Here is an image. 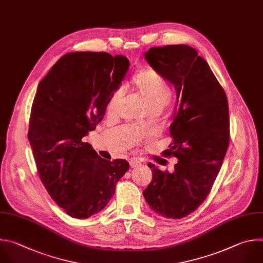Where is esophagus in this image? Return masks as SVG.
<instances>
[{
  "mask_svg": "<svg viewBox=\"0 0 263 263\" xmlns=\"http://www.w3.org/2000/svg\"><path fill=\"white\" fill-rule=\"evenodd\" d=\"M129 165H130L132 168H136V167H138V166L141 165V162H140L139 160H137V159H133V160H130V162H129Z\"/></svg>",
  "mask_w": 263,
  "mask_h": 263,
  "instance_id": "obj_1",
  "label": "esophagus"
}]
</instances>
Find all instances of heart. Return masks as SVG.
I'll return each mask as SVG.
<instances>
[{
	"label": "heart",
	"instance_id": "heart-1",
	"mask_svg": "<svg viewBox=\"0 0 263 263\" xmlns=\"http://www.w3.org/2000/svg\"><path fill=\"white\" fill-rule=\"evenodd\" d=\"M132 85L135 91L145 100L151 111L163 109L172 96V90L168 83L159 73L149 68L137 71L132 78ZM122 97V88H117L110 94L107 102L108 114L117 112Z\"/></svg>",
	"mask_w": 263,
	"mask_h": 263
}]
</instances>
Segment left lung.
<instances>
[{
    "instance_id": "obj_1",
    "label": "left lung",
    "mask_w": 263,
    "mask_h": 263,
    "mask_svg": "<svg viewBox=\"0 0 263 263\" xmlns=\"http://www.w3.org/2000/svg\"><path fill=\"white\" fill-rule=\"evenodd\" d=\"M145 58L177 92L172 143L164 154L178 162L172 173L149 163L152 180L143 195L156 214L177 220L205 201L221 170L230 141L228 99L207 62L189 45L151 47Z\"/></svg>"
}]
</instances>
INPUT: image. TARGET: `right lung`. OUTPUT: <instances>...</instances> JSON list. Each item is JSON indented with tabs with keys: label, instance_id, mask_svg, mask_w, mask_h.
<instances>
[{
	"label": "right lung",
	"instance_id": "obj_1",
	"mask_svg": "<svg viewBox=\"0 0 263 263\" xmlns=\"http://www.w3.org/2000/svg\"><path fill=\"white\" fill-rule=\"evenodd\" d=\"M128 67L121 55L68 52L38 85L29 142L45 190L72 218L86 219L106 207L129 168L125 160L101 159L82 141L102 120L109 96Z\"/></svg>",
	"mask_w": 263,
	"mask_h": 263
}]
</instances>
